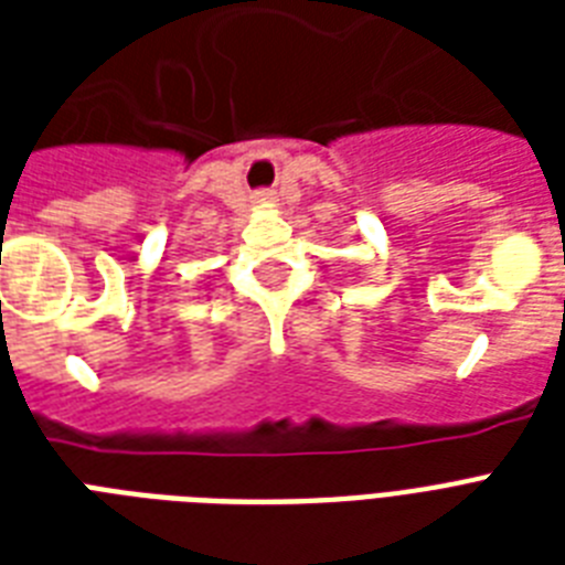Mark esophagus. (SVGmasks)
<instances>
[{
  "mask_svg": "<svg viewBox=\"0 0 565 565\" xmlns=\"http://www.w3.org/2000/svg\"><path fill=\"white\" fill-rule=\"evenodd\" d=\"M255 202H257V204H264V207H266V204H273V202H275V195H273V193H257V195H255Z\"/></svg>",
  "mask_w": 565,
  "mask_h": 565,
  "instance_id": "1",
  "label": "esophagus"
}]
</instances>
